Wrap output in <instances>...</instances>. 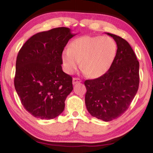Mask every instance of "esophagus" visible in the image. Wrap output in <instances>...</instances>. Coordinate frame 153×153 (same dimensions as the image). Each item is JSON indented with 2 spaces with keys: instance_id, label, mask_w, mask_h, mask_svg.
I'll return each mask as SVG.
<instances>
[{
  "instance_id": "esophagus-1",
  "label": "esophagus",
  "mask_w": 153,
  "mask_h": 153,
  "mask_svg": "<svg viewBox=\"0 0 153 153\" xmlns=\"http://www.w3.org/2000/svg\"><path fill=\"white\" fill-rule=\"evenodd\" d=\"M81 79H79V78H73L72 79V83L73 84H76V83H80L81 82Z\"/></svg>"
}]
</instances>
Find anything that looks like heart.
Listing matches in <instances>:
<instances>
[{
  "label": "heart",
  "instance_id": "b5f03b06",
  "mask_svg": "<svg viewBox=\"0 0 153 153\" xmlns=\"http://www.w3.org/2000/svg\"><path fill=\"white\" fill-rule=\"evenodd\" d=\"M117 53V44L110 37L84 35L74 39L70 48L61 55L64 70L72 74L81 61V68L91 78L104 75L111 66Z\"/></svg>",
  "mask_w": 153,
  "mask_h": 153
}]
</instances>
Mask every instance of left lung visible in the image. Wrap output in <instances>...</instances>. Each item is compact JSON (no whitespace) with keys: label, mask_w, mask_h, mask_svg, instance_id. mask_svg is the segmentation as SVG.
I'll use <instances>...</instances> for the list:
<instances>
[{"label":"left lung","mask_w":153,"mask_h":153,"mask_svg":"<svg viewBox=\"0 0 153 153\" xmlns=\"http://www.w3.org/2000/svg\"><path fill=\"white\" fill-rule=\"evenodd\" d=\"M117 44L116 58L109 68L99 78L85 81V103L92 116L108 122L124 114L137 93L139 62L127 42L106 33Z\"/></svg>","instance_id":"8db88e82"}]
</instances>
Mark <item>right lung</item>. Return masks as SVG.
Returning a JSON list of instances; mask_svg holds the SVG:
<instances>
[{"instance_id":"add662e5","label":"right lung","mask_w":153,"mask_h":153,"mask_svg":"<svg viewBox=\"0 0 153 153\" xmlns=\"http://www.w3.org/2000/svg\"><path fill=\"white\" fill-rule=\"evenodd\" d=\"M74 35L65 27L38 33L19 51L14 87L25 109L35 118L50 120L63 111L73 85L72 76L62 70L61 55Z\"/></svg>"}]
</instances>
